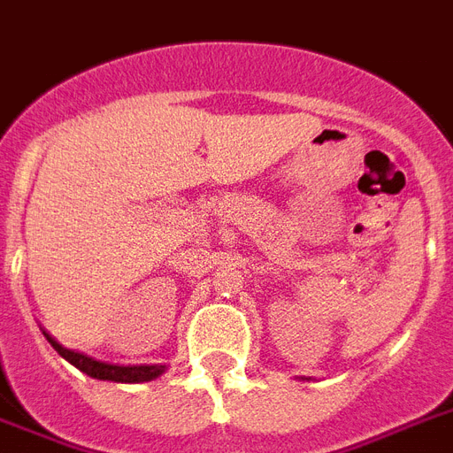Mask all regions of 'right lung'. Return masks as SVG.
<instances>
[{
	"label": "right lung",
	"instance_id": "add662e5",
	"mask_svg": "<svg viewBox=\"0 0 453 453\" xmlns=\"http://www.w3.org/2000/svg\"><path fill=\"white\" fill-rule=\"evenodd\" d=\"M59 349V354L69 361V364L76 365L81 372L95 377V380H104V382H119V384H141V382H152L159 375H164V365H134V368H125V365H111L101 364L95 358L85 357V354L71 352L65 349L62 345H55Z\"/></svg>",
	"mask_w": 453,
	"mask_h": 453
}]
</instances>
